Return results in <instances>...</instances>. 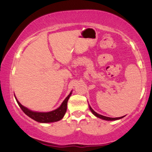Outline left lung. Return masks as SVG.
Instances as JSON below:
<instances>
[{"mask_svg": "<svg viewBox=\"0 0 152 152\" xmlns=\"http://www.w3.org/2000/svg\"><path fill=\"white\" fill-rule=\"evenodd\" d=\"M90 110H91V112L93 113V114L95 115L96 116H97V117H99V118H102V119L106 120V121H114V120H117V119H120V118H123V117H124V116H121V117L111 118V117H107V116H102V115H101V114H97L96 112H95V111H94V110L92 109L91 108V106H90Z\"/></svg>", "mask_w": 152, "mask_h": 152, "instance_id": "obj_1", "label": "left lung"}]
</instances>
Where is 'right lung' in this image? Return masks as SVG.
<instances>
[{
    "mask_svg": "<svg viewBox=\"0 0 152 152\" xmlns=\"http://www.w3.org/2000/svg\"><path fill=\"white\" fill-rule=\"evenodd\" d=\"M71 92L69 94V95L65 99V100L63 102V103L57 109L54 110V111H50V112H36V111H32L31 110L28 109L27 108L24 107L23 106L20 104V102L17 100L16 102L18 103L19 106L22 111H23L28 116L35 120V121L38 122H41V123H50V122H55L61 120L64 117V114H66V109H67V103L69 100V97L71 96Z\"/></svg>",
    "mask_w": 152,
    "mask_h": 152,
    "instance_id": "right-lung-1",
    "label": "right lung"
}]
</instances>
